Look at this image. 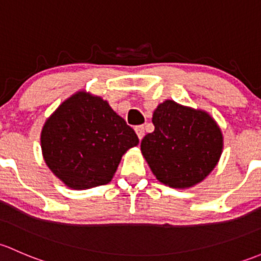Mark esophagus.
Wrapping results in <instances>:
<instances>
[{
  "instance_id": "obj_1",
  "label": "esophagus",
  "mask_w": 261,
  "mask_h": 261,
  "mask_svg": "<svg viewBox=\"0 0 261 261\" xmlns=\"http://www.w3.org/2000/svg\"><path fill=\"white\" fill-rule=\"evenodd\" d=\"M134 130H136L137 136H138L139 139H142L144 137V127L143 125H137L136 128H134Z\"/></svg>"
}]
</instances>
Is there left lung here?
Returning <instances> with one entry per match:
<instances>
[{
	"label": "left lung",
	"mask_w": 261,
	"mask_h": 261,
	"mask_svg": "<svg viewBox=\"0 0 261 261\" xmlns=\"http://www.w3.org/2000/svg\"><path fill=\"white\" fill-rule=\"evenodd\" d=\"M152 123L154 130L142 139L141 150L163 185L189 189L216 167L224 138L208 113L166 100L153 112Z\"/></svg>",
	"instance_id": "left-lung-1"
}]
</instances>
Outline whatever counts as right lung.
<instances>
[{
	"instance_id": "1",
	"label": "right lung",
	"mask_w": 261,
	"mask_h": 261,
	"mask_svg": "<svg viewBox=\"0 0 261 261\" xmlns=\"http://www.w3.org/2000/svg\"><path fill=\"white\" fill-rule=\"evenodd\" d=\"M139 139L108 101L85 91L66 99L41 132L45 163L72 190L112 181L122 155Z\"/></svg>"
}]
</instances>
